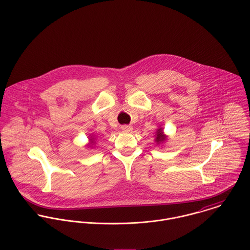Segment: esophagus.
Wrapping results in <instances>:
<instances>
[{
    "label": "esophagus",
    "instance_id": "34e87169",
    "mask_svg": "<svg viewBox=\"0 0 250 250\" xmlns=\"http://www.w3.org/2000/svg\"><path fill=\"white\" fill-rule=\"evenodd\" d=\"M121 130L123 132H125V133H130V132H132L133 127L132 126H128V125H124V126L121 127Z\"/></svg>",
    "mask_w": 250,
    "mask_h": 250
}]
</instances>
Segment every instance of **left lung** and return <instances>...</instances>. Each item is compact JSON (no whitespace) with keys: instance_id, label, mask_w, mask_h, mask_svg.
<instances>
[{"instance_id":"left-lung-1","label":"left lung","mask_w":250,"mask_h":250,"mask_svg":"<svg viewBox=\"0 0 250 250\" xmlns=\"http://www.w3.org/2000/svg\"><path fill=\"white\" fill-rule=\"evenodd\" d=\"M155 133V143H157V145L167 143L168 137L164 133V129L162 127H159Z\"/></svg>"}]
</instances>
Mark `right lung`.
Returning a JSON list of instances; mask_svg holds the SVG:
<instances>
[{
    "label": "right lung",
    "mask_w": 250,
    "mask_h": 250,
    "mask_svg": "<svg viewBox=\"0 0 250 250\" xmlns=\"http://www.w3.org/2000/svg\"><path fill=\"white\" fill-rule=\"evenodd\" d=\"M95 138H94V135H89V138H88V141H89V143H87L86 144V146L88 147V148H93L94 147V144H95Z\"/></svg>",
    "instance_id": "1"
}]
</instances>
